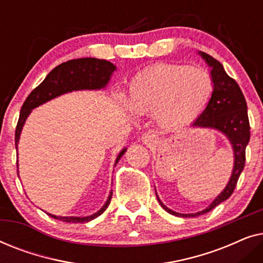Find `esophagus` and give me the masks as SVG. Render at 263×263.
Here are the masks:
<instances>
[{
  "label": "esophagus",
  "instance_id": "obj_1",
  "mask_svg": "<svg viewBox=\"0 0 263 263\" xmlns=\"http://www.w3.org/2000/svg\"><path fill=\"white\" fill-rule=\"evenodd\" d=\"M157 135L154 134L152 132H148V133H145V134L142 135V142L145 143V145H153V143L157 142Z\"/></svg>",
  "mask_w": 263,
  "mask_h": 263
}]
</instances>
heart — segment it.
Instances as JSON below:
<instances>
[{
  "mask_svg": "<svg viewBox=\"0 0 263 263\" xmlns=\"http://www.w3.org/2000/svg\"><path fill=\"white\" fill-rule=\"evenodd\" d=\"M213 88L211 75L201 68L160 63L132 79L127 103L138 115L154 114L163 128L178 129L200 117Z\"/></svg>",
  "mask_w": 263,
  "mask_h": 263,
  "instance_id": "heart-1",
  "label": "heart"
}]
</instances>
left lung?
<instances>
[{
    "label": "left lung",
    "instance_id": "left-lung-1",
    "mask_svg": "<svg viewBox=\"0 0 263 263\" xmlns=\"http://www.w3.org/2000/svg\"><path fill=\"white\" fill-rule=\"evenodd\" d=\"M201 56L206 60L208 66L212 68V80L214 88L213 96L208 104L206 110L200 115V117L194 122V127L215 128L228 136L233 147L235 153V166L230 182L220 195L211 203L204 211L195 214H181L168 210L158 197L160 206L167 213L176 217H199L213 210L219 203L229 199L235 190L244 165H246V148L250 140V124L248 117V106L243 92L239 86L231 77L226 74L221 63L206 52H200Z\"/></svg>",
    "mask_w": 263,
    "mask_h": 263
}]
</instances>
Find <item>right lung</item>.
<instances>
[{
    "instance_id": "obj_1",
    "label": "right lung",
    "mask_w": 263,
    "mask_h": 263,
    "mask_svg": "<svg viewBox=\"0 0 263 263\" xmlns=\"http://www.w3.org/2000/svg\"><path fill=\"white\" fill-rule=\"evenodd\" d=\"M116 69L111 62H107L105 60L98 59H78L67 61L60 66L50 71L45 80L38 85L33 91H32L25 100L23 106H21L19 121H17L15 128V147L17 148V141H19L21 129L26 121L31 110L41 105V104L48 102V100L55 98L57 96L63 95V93L77 91V89H98L105 86L110 80V75ZM125 149L118 154L116 164L121 157L123 156ZM112 192L110 193L109 199L106 203L104 204L100 211L96 214L89 215V217H56V215L49 214L50 217L59 219V220L66 222H87L89 220L99 217L104 213L107 206L110 204Z\"/></svg>"
}]
</instances>
